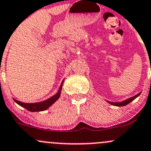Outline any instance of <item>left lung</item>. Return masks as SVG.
I'll return each instance as SVG.
<instances>
[{
    "instance_id": "8db88e82",
    "label": "left lung",
    "mask_w": 151,
    "mask_h": 151,
    "mask_svg": "<svg viewBox=\"0 0 151 151\" xmlns=\"http://www.w3.org/2000/svg\"><path fill=\"white\" fill-rule=\"evenodd\" d=\"M139 94H140V93H139V94L136 95L134 97H132V98H129V99L126 100V101H122V102H120V103H114V102H109V104H111V105H114V106H126V105L129 104L130 102H132V101H133V100L135 99L137 97H138L139 96Z\"/></svg>"
}]
</instances>
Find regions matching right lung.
<instances>
[{"instance_id": "add662e5", "label": "right lung", "mask_w": 151, "mask_h": 151, "mask_svg": "<svg viewBox=\"0 0 151 151\" xmlns=\"http://www.w3.org/2000/svg\"><path fill=\"white\" fill-rule=\"evenodd\" d=\"M62 83H61V87H60L59 90H58V93L55 95V96H52L51 98H50L49 99L46 100L45 101H42V102L40 103H35V104H25V103L20 102V101H17V100L14 99V101L17 103V104H19V106H22L24 109H26L27 110L29 111L32 112H36V111H42L46 110L47 109H48L52 104H53L59 98L60 94H61V88H62Z\"/></svg>"}]
</instances>
